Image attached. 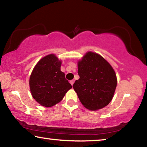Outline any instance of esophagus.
I'll list each match as a JSON object with an SVG mask.
<instances>
[{
  "mask_svg": "<svg viewBox=\"0 0 147 147\" xmlns=\"http://www.w3.org/2000/svg\"><path fill=\"white\" fill-rule=\"evenodd\" d=\"M74 80H71V81H70V83L71 84V85L73 86V84H74Z\"/></svg>",
  "mask_w": 147,
  "mask_h": 147,
  "instance_id": "34e87169",
  "label": "esophagus"
}]
</instances>
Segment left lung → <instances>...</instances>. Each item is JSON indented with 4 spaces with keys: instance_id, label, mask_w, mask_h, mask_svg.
<instances>
[{
    "instance_id": "left-lung-1",
    "label": "left lung",
    "mask_w": 147,
    "mask_h": 147,
    "mask_svg": "<svg viewBox=\"0 0 147 147\" xmlns=\"http://www.w3.org/2000/svg\"><path fill=\"white\" fill-rule=\"evenodd\" d=\"M80 76L73 87L82 105L97 111L108 105L117 84L116 73L109 63L96 53L87 52L78 61Z\"/></svg>"
}]
</instances>
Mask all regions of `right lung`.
<instances>
[{
    "label": "right lung",
    "mask_w": 147,
    "mask_h": 147,
    "mask_svg": "<svg viewBox=\"0 0 147 147\" xmlns=\"http://www.w3.org/2000/svg\"><path fill=\"white\" fill-rule=\"evenodd\" d=\"M62 61L54 54L42 58L30 76V92L37 102L45 107H51L63 100L71 84L61 71Z\"/></svg>",
    "instance_id": "1"
}]
</instances>
